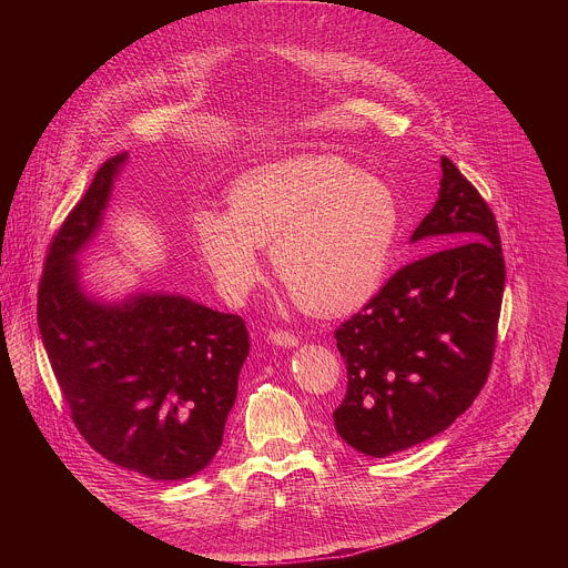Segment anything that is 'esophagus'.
Here are the masks:
<instances>
[{
    "label": "esophagus",
    "instance_id": "1",
    "mask_svg": "<svg viewBox=\"0 0 568 568\" xmlns=\"http://www.w3.org/2000/svg\"><path fill=\"white\" fill-rule=\"evenodd\" d=\"M267 342H270L272 346H278V348H294V346H298V337H294V335L287 333V331H274V333H270V335H267Z\"/></svg>",
    "mask_w": 568,
    "mask_h": 568
}]
</instances>
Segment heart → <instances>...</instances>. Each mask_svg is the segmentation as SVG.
<instances>
[{
  "label": "heart",
  "instance_id": "b5f03b06",
  "mask_svg": "<svg viewBox=\"0 0 568 568\" xmlns=\"http://www.w3.org/2000/svg\"><path fill=\"white\" fill-rule=\"evenodd\" d=\"M399 226L390 189L342 156L305 154L242 173L226 211L193 213L195 247L215 287L240 301L261 278L258 247L312 314H346L379 290Z\"/></svg>",
  "mask_w": 568,
  "mask_h": 568
}]
</instances>
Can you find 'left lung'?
<instances>
[{"label": "left lung", "mask_w": 568, "mask_h": 568, "mask_svg": "<svg viewBox=\"0 0 568 568\" xmlns=\"http://www.w3.org/2000/svg\"><path fill=\"white\" fill-rule=\"evenodd\" d=\"M438 200L412 235L443 247L395 272L335 331L348 388L333 414L357 452L384 458L445 432L488 379L506 265L490 206L440 156Z\"/></svg>", "instance_id": "obj_1"}]
</instances>
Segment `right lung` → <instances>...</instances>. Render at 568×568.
I'll return each instance as SVG.
<instances>
[{"instance_id": "right-lung-1", "label": "right lung", "mask_w": 568, "mask_h": 568, "mask_svg": "<svg viewBox=\"0 0 568 568\" xmlns=\"http://www.w3.org/2000/svg\"><path fill=\"white\" fill-rule=\"evenodd\" d=\"M128 154L99 169L53 237L38 292V328L83 438L152 480L202 471L222 445L250 333L237 314L184 294L136 290L103 298L78 256L103 226Z\"/></svg>"}]
</instances>
